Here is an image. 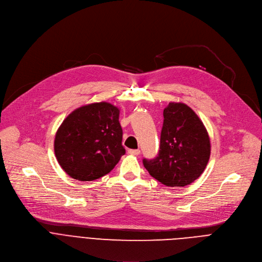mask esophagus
<instances>
[{"label":"esophagus","mask_w":262,"mask_h":262,"mask_svg":"<svg viewBox=\"0 0 262 262\" xmlns=\"http://www.w3.org/2000/svg\"><path fill=\"white\" fill-rule=\"evenodd\" d=\"M128 153L130 155H138L140 153L139 150H128Z\"/></svg>","instance_id":"obj_1"}]
</instances>
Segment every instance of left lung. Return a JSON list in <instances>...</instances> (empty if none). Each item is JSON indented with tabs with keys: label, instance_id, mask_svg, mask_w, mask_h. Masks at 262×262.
Segmentation results:
<instances>
[{
	"label": "left lung",
	"instance_id": "left-lung-1",
	"mask_svg": "<svg viewBox=\"0 0 262 262\" xmlns=\"http://www.w3.org/2000/svg\"><path fill=\"white\" fill-rule=\"evenodd\" d=\"M159 153L142 160L150 175L165 186H186L204 171L210 157L208 132L195 112L170 102L163 110Z\"/></svg>",
	"mask_w": 262,
	"mask_h": 262
}]
</instances>
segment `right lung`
Segmentation results:
<instances>
[{
    "mask_svg": "<svg viewBox=\"0 0 262 262\" xmlns=\"http://www.w3.org/2000/svg\"><path fill=\"white\" fill-rule=\"evenodd\" d=\"M119 116L120 109L107 102L84 105L67 116L56 132L54 151L70 177L93 181L120 161L126 151Z\"/></svg>",
    "mask_w": 262,
    "mask_h": 262,
    "instance_id": "1",
    "label": "right lung"
}]
</instances>
